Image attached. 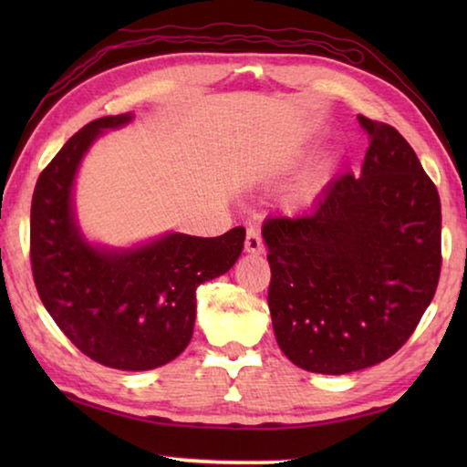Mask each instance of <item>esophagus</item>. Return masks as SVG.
I'll list each match as a JSON object with an SVG mask.
<instances>
[{
    "label": "esophagus",
    "instance_id": "1",
    "mask_svg": "<svg viewBox=\"0 0 467 467\" xmlns=\"http://www.w3.org/2000/svg\"><path fill=\"white\" fill-rule=\"evenodd\" d=\"M244 251L251 253V255H259L264 253V243L259 239V233L255 228H247V236H244Z\"/></svg>",
    "mask_w": 467,
    "mask_h": 467
}]
</instances>
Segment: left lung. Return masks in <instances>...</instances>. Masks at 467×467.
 Masks as SVG:
<instances>
[{
    "label": "left lung",
    "mask_w": 467,
    "mask_h": 467,
    "mask_svg": "<svg viewBox=\"0 0 467 467\" xmlns=\"http://www.w3.org/2000/svg\"><path fill=\"white\" fill-rule=\"evenodd\" d=\"M368 150L309 214L264 224L274 334L296 367L346 375L408 342L441 274V200L412 146L358 115Z\"/></svg>",
    "instance_id": "left-lung-1"
}]
</instances>
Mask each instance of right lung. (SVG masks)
<instances>
[{
  "mask_svg": "<svg viewBox=\"0 0 467 467\" xmlns=\"http://www.w3.org/2000/svg\"><path fill=\"white\" fill-rule=\"evenodd\" d=\"M131 119L84 125L47 164L30 208V262L45 309L78 350L110 368L150 370L192 342L195 290L234 265L244 228L210 239L167 233L130 249L86 241L72 200L76 172L102 131Z\"/></svg>",
  "mask_w": 467,
  "mask_h": 467,
  "instance_id": "1",
  "label": "right lung"
}]
</instances>
